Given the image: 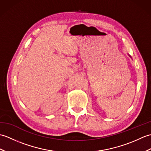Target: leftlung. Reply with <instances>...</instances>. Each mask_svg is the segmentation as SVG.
Returning a JSON list of instances; mask_svg holds the SVG:
<instances>
[{"mask_svg":"<svg viewBox=\"0 0 151 151\" xmlns=\"http://www.w3.org/2000/svg\"><path fill=\"white\" fill-rule=\"evenodd\" d=\"M129 56H130V58H131V56H130V55H129Z\"/></svg>","mask_w":151,"mask_h":151,"instance_id":"left-lung-1","label":"left lung"}]
</instances>
